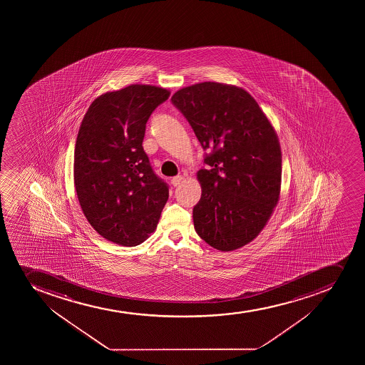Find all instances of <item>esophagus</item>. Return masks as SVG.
Masks as SVG:
<instances>
[{"label": "esophagus", "instance_id": "34e87169", "mask_svg": "<svg viewBox=\"0 0 365 365\" xmlns=\"http://www.w3.org/2000/svg\"><path fill=\"white\" fill-rule=\"evenodd\" d=\"M183 180H185V177L183 176L173 177L171 185H173V187H177V185H180V182H183Z\"/></svg>", "mask_w": 365, "mask_h": 365}]
</instances>
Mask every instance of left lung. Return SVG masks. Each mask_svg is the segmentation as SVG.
<instances>
[{
  "label": "left lung",
  "mask_w": 365,
  "mask_h": 365,
  "mask_svg": "<svg viewBox=\"0 0 365 365\" xmlns=\"http://www.w3.org/2000/svg\"><path fill=\"white\" fill-rule=\"evenodd\" d=\"M171 101L210 151L205 158L210 169L196 173L202 189L192 210L196 233L219 251L240 249L265 227L279 200L277 133L256 100L237 86L192 84Z\"/></svg>",
  "instance_id": "obj_1"
}]
</instances>
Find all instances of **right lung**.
<instances>
[{"label":"right lung","instance_id":"1","mask_svg":"<svg viewBox=\"0 0 365 365\" xmlns=\"http://www.w3.org/2000/svg\"><path fill=\"white\" fill-rule=\"evenodd\" d=\"M169 96L148 84L107 91L81 123L73 158L77 197L91 227L118 245L145 242L169 197L143 148L148 118Z\"/></svg>","mask_w":365,"mask_h":365}]
</instances>
